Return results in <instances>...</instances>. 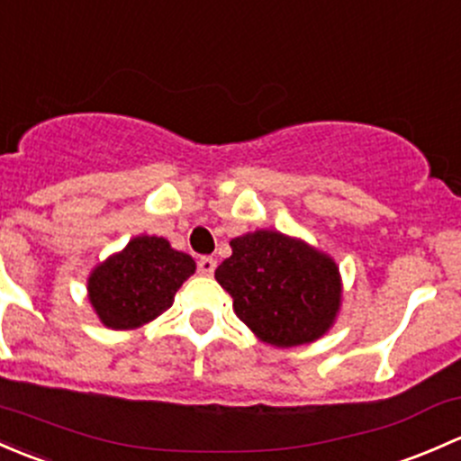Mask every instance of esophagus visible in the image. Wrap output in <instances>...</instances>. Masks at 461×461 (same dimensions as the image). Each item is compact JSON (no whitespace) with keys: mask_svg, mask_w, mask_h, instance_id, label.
I'll return each instance as SVG.
<instances>
[{"mask_svg":"<svg viewBox=\"0 0 461 461\" xmlns=\"http://www.w3.org/2000/svg\"><path fill=\"white\" fill-rule=\"evenodd\" d=\"M216 269V260L212 258V256H203L201 260H198V274L201 276H212Z\"/></svg>","mask_w":461,"mask_h":461,"instance_id":"1","label":"esophagus"}]
</instances>
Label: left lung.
Instances as JSON below:
<instances>
[{
  "mask_svg": "<svg viewBox=\"0 0 461 461\" xmlns=\"http://www.w3.org/2000/svg\"><path fill=\"white\" fill-rule=\"evenodd\" d=\"M230 245L231 256L214 276L258 340L300 347L333 327L342 307V276L331 256L274 230L247 231Z\"/></svg>",
  "mask_w": 461,
  "mask_h": 461,
  "instance_id": "1",
  "label": "left lung"
}]
</instances>
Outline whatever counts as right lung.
Instances as JSON below:
<instances>
[{"label":"right lung","instance_id":"right-lung-1","mask_svg":"<svg viewBox=\"0 0 461 461\" xmlns=\"http://www.w3.org/2000/svg\"><path fill=\"white\" fill-rule=\"evenodd\" d=\"M196 271L190 254L158 236H134L88 276V300L101 324L130 331L167 312L178 287Z\"/></svg>","mask_w":461,"mask_h":461}]
</instances>
